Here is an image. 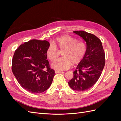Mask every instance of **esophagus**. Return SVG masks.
<instances>
[{"mask_svg":"<svg viewBox=\"0 0 121 121\" xmlns=\"http://www.w3.org/2000/svg\"><path fill=\"white\" fill-rule=\"evenodd\" d=\"M55 73H56V74H57V73H61V74H64V72H60V71H55Z\"/></svg>","mask_w":121,"mask_h":121,"instance_id":"obj_1","label":"esophagus"}]
</instances>
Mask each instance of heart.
<instances>
[{
	"label": "heart",
	"mask_w": 121,
	"mask_h": 121,
	"mask_svg": "<svg viewBox=\"0 0 121 121\" xmlns=\"http://www.w3.org/2000/svg\"><path fill=\"white\" fill-rule=\"evenodd\" d=\"M54 44H50L46 50V56L50 61L57 57V47L61 50L62 58L52 64V68L56 71H65L70 68L72 64L76 65L81 62L86 53L85 44L68 35L57 37L54 40Z\"/></svg>",
	"instance_id": "heart-1"
}]
</instances>
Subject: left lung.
I'll list each match as a JSON object with an SVG mask.
<instances>
[{"label": "left lung", "instance_id": "obj_1", "mask_svg": "<svg viewBox=\"0 0 121 121\" xmlns=\"http://www.w3.org/2000/svg\"><path fill=\"white\" fill-rule=\"evenodd\" d=\"M73 32L86 42V50L68 84L72 89L82 91L92 87L99 78L105 65V53L101 41L96 36L84 31Z\"/></svg>", "mask_w": 121, "mask_h": 121}]
</instances>
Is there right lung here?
Listing matches in <instances>:
<instances>
[{
    "mask_svg": "<svg viewBox=\"0 0 121 121\" xmlns=\"http://www.w3.org/2000/svg\"><path fill=\"white\" fill-rule=\"evenodd\" d=\"M49 45L46 40L33 39L21 44L14 52L13 73L20 85L29 92H43L52 82L55 72L50 69L46 56Z\"/></svg>",
    "mask_w": 121,
    "mask_h": 121,
    "instance_id": "obj_1",
    "label": "right lung"
}]
</instances>
